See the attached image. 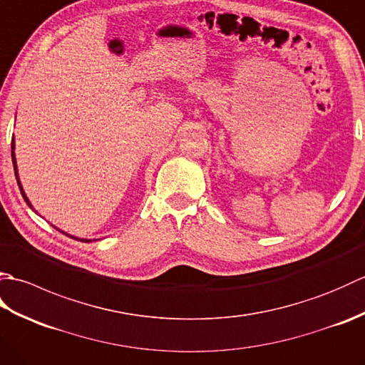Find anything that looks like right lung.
Masks as SVG:
<instances>
[{"label": "right lung", "mask_w": 365, "mask_h": 365, "mask_svg": "<svg viewBox=\"0 0 365 365\" xmlns=\"http://www.w3.org/2000/svg\"><path fill=\"white\" fill-rule=\"evenodd\" d=\"M12 163H14V170H15V178H17V183H19V188H20V192H21V196H23V199H25L26 200V204L31 207V208H33V205H31V202H29V199L26 197V195H25V191H23V188H21V183H20V180H19V173H17V161H15V153H14V138H12ZM68 237H71V235H68ZM72 238H75V237H72ZM75 240H80V238H75ZM80 242H91V240H80Z\"/></svg>", "instance_id": "1"}]
</instances>
